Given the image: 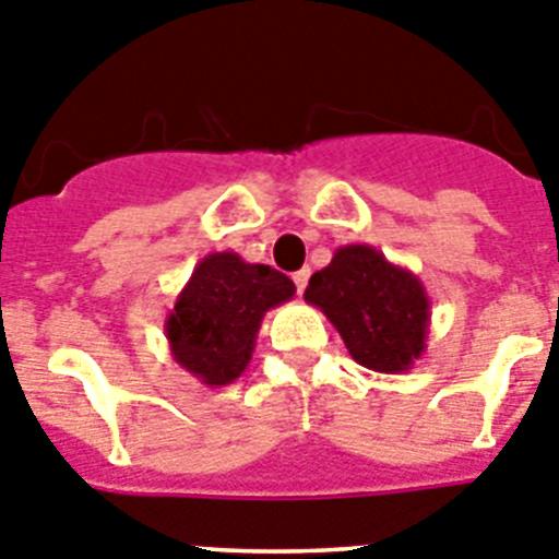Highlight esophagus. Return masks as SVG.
Instances as JSON below:
<instances>
[{"label":"esophagus","instance_id":"obj_1","mask_svg":"<svg viewBox=\"0 0 559 559\" xmlns=\"http://www.w3.org/2000/svg\"><path fill=\"white\" fill-rule=\"evenodd\" d=\"M308 280H310V269H302L294 274V283H296V290H299V294H305V288H308Z\"/></svg>","mask_w":559,"mask_h":559}]
</instances>
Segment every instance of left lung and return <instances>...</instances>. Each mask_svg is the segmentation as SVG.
Instances as JSON below:
<instances>
[{"label": "left lung", "mask_w": 559, "mask_h": 559, "mask_svg": "<svg viewBox=\"0 0 559 559\" xmlns=\"http://www.w3.org/2000/svg\"><path fill=\"white\" fill-rule=\"evenodd\" d=\"M305 302L322 310L360 367L400 374L426 353L431 299L419 276L367 243L335 249L310 276Z\"/></svg>", "instance_id": "obj_1"}]
</instances>
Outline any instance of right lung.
<instances>
[{"mask_svg": "<svg viewBox=\"0 0 559 559\" xmlns=\"http://www.w3.org/2000/svg\"><path fill=\"white\" fill-rule=\"evenodd\" d=\"M294 294L296 285L271 265L212 251L192 269L165 319L173 360L204 386L235 383L249 367L263 316Z\"/></svg>", "mask_w": 559, "mask_h": 559, "instance_id": "right-lung-1", "label": "right lung"}]
</instances>
